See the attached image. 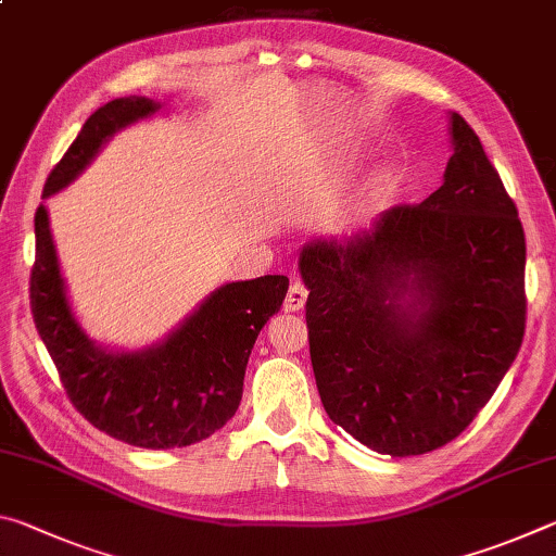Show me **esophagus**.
<instances>
[{"mask_svg": "<svg viewBox=\"0 0 556 556\" xmlns=\"http://www.w3.org/2000/svg\"><path fill=\"white\" fill-rule=\"evenodd\" d=\"M306 296H308V291H306V287L301 285L299 279H294L291 281V287H289V294H287V299H285V308L287 312H301V308L306 306Z\"/></svg>", "mask_w": 556, "mask_h": 556, "instance_id": "1", "label": "esophagus"}]
</instances>
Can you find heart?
Masks as SVG:
<instances>
[{
  "mask_svg": "<svg viewBox=\"0 0 556 556\" xmlns=\"http://www.w3.org/2000/svg\"><path fill=\"white\" fill-rule=\"evenodd\" d=\"M390 186H392V174L390 172L372 174L368 181H365L361 188H357V193L353 195L351 201L343 203V205H338V208H333L331 213H328L326 223L331 225V228H341V225H345L348 220H351L353 215L361 211L365 203L372 201V199H378V195H382L384 191H388Z\"/></svg>",
  "mask_w": 556,
  "mask_h": 556,
  "instance_id": "1",
  "label": "heart"
}]
</instances>
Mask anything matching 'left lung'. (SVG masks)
Instances as JSON below:
<instances>
[{"instance_id":"left-lung-1","label":"left lung","mask_w":556,"mask_h":556,"mask_svg":"<svg viewBox=\"0 0 556 556\" xmlns=\"http://www.w3.org/2000/svg\"><path fill=\"white\" fill-rule=\"evenodd\" d=\"M451 159L419 205L304 242L316 388L333 425L419 456L464 431L525 336V232L481 139L448 112Z\"/></svg>"}]
</instances>
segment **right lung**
I'll return each mask as SVG.
<instances>
[{
    "instance_id": "right-lung-1",
    "label": "right lung",
    "mask_w": 556,
    "mask_h": 556,
    "mask_svg": "<svg viewBox=\"0 0 556 556\" xmlns=\"http://www.w3.org/2000/svg\"><path fill=\"white\" fill-rule=\"evenodd\" d=\"M162 110L152 98L129 96L92 112L46 181L43 201L86 172L117 131ZM34 232V324L75 409L92 427L139 448L188 446L225 427L242 400L252 345L281 308L289 279L225 281L164 338L129 351L98 343L75 316L43 203Z\"/></svg>"
}]
</instances>
